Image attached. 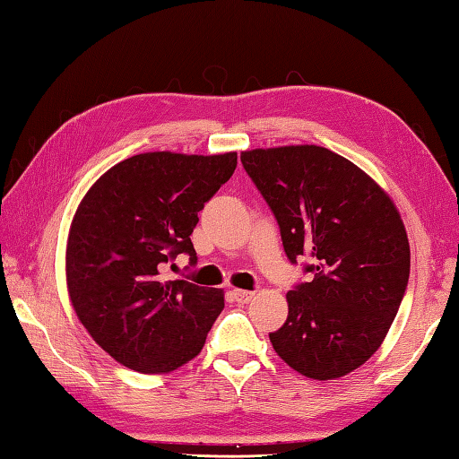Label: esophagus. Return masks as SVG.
<instances>
[{
	"label": "esophagus",
	"mask_w": 459,
	"mask_h": 459,
	"mask_svg": "<svg viewBox=\"0 0 459 459\" xmlns=\"http://www.w3.org/2000/svg\"><path fill=\"white\" fill-rule=\"evenodd\" d=\"M233 299H236L238 303H249L251 299L255 297V293L254 291H246V289H233Z\"/></svg>",
	"instance_id": "34e87169"
}]
</instances>
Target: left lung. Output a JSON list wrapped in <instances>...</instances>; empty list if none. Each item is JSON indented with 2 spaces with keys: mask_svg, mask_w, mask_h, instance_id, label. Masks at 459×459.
<instances>
[{
  "mask_svg": "<svg viewBox=\"0 0 459 459\" xmlns=\"http://www.w3.org/2000/svg\"><path fill=\"white\" fill-rule=\"evenodd\" d=\"M241 164L275 213L291 264L313 257V281L287 293V321L269 333L275 352L313 380L357 370L385 341L408 285L410 243L394 202L323 146L255 148Z\"/></svg>",
  "mask_w": 459,
  "mask_h": 459,
  "instance_id": "obj_1",
  "label": "left lung"
}]
</instances>
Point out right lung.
Segmentation results:
<instances>
[{
  "label": "right lung",
  "instance_id": "obj_1",
  "mask_svg": "<svg viewBox=\"0 0 459 459\" xmlns=\"http://www.w3.org/2000/svg\"><path fill=\"white\" fill-rule=\"evenodd\" d=\"M238 154L144 152L91 186L74 212L65 271L79 321L112 359L166 374L198 357L223 308V289L166 279L178 254L194 265L192 231Z\"/></svg>",
  "mask_w": 459,
  "mask_h": 459
}]
</instances>
